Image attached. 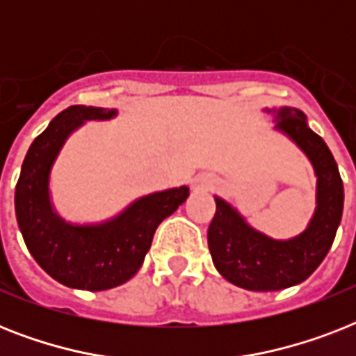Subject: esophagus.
<instances>
[{"label":"esophagus","instance_id":"1","mask_svg":"<svg viewBox=\"0 0 356 356\" xmlns=\"http://www.w3.org/2000/svg\"><path fill=\"white\" fill-rule=\"evenodd\" d=\"M209 183H200V186H207ZM195 186H197V183H195Z\"/></svg>","mask_w":356,"mask_h":356}]
</instances>
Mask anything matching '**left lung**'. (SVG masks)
Instances as JSON below:
<instances>
[{
	"label": "left lung",
	"mask_w": 356,
	"mask_h": 356,
	"mask_svg": "<svg viewBox=\"0 0 356 356\" xmlns=\"http://www.w3.org/2000/svg\"><path fill=\"white\" fill-rule=\"evenodd\" d=\"M275 129L286 134L314 168L316 211L309 227L288 240H273L253 229L222 197L209 227V249L216 270L229 282L253 292H273L309 279L329 253L342 220L343 184L337 161L299 108H266Z\"/></svg>",
	"instance_id": "obj_1"
}]
</instances>
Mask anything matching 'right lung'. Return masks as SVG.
<instances>
[{
    "mask_svg": "<svg viewBox=\"0 0 356 356\" xmlns=\"http://www.w3.org/2000/svg\"><path fill=\"white\" fill-rule=\"evenodd\" d=\"M114 116V108L68 107L36 136L22 164L14 192L18 227L33 259L64 286L99 292L127 282L144 262L156 227L188 197V186L162 190L92 225L58 216L49 197V173L64 142L88 120Z\"/></svg>",
    "mask_w": 356,
    "mask_h": 356,
    "instance_id": "right-lung-1",
    "label": "right lung"
}]
</instances>
